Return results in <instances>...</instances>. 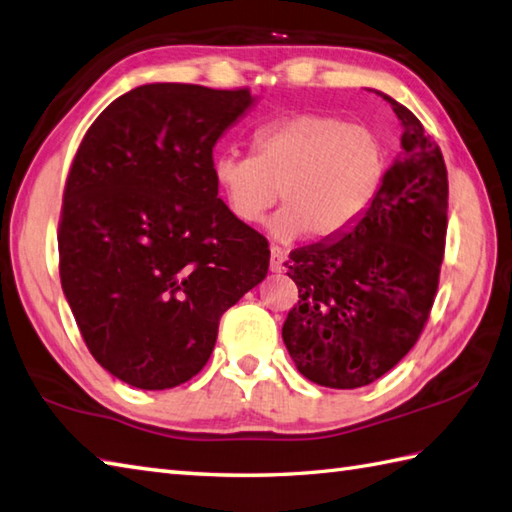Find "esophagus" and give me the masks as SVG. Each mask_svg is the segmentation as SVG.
I'll use <instances>...</instances> for the list:
<instances>
[{"mask_svg": "<svg viewBox=\"0 0 512 512\" xmlns=\"http://www.w3.org/2000/svg\"><path fill=\"white\" fill-rule=\"evenodd\" d=\"M284 262H286V250L279 246L270 248V270H273V273H282Z\"/></svg>", "mask_w": 512, "mask_h": 512, "instance_id": "obj_1", "label": "esophagus"}]
</instances>
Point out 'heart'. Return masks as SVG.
<instances>
[{"instance_id":"b5f03b06","label":"heart","mask_w":512,"mask_h":512,"mask_svg":"<svg viewBox=\"0 0 512 512\" xmlns=\"http://www.w3.org/2000/svg\"><path fill=\"white\" fill-rule=\"evenodd\" d=\"M388 150L364 124L326 113H299L259 126L253 155L219 153L210 175L235 219L262 222L277 195L286 204L268 222L290 242L335 239L353 228L384 186Z\"/></svg>"}]
</instances>
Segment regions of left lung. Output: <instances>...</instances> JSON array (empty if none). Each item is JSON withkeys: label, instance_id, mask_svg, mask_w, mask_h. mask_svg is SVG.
<instances>
[{"label": "left lung", "instance_id": "obj_1", "mask_svg": "<svg viewBox=\"0 0 512 512\" xmlns=\"http://www.w3.org/2000/svg\"><path fill=\"white\" fill-rule=\"evenodd\" d=\"M382 95L402 122V153L362 219L335 239L295 248L299 288L282 328L299 373L328 388H362L410 348L435 302L446 242L448 175L422 122Z\"/></svg>", "mask_w": 512, "mask_h": 512}]
</instances>
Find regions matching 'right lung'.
<instances>
[{"mask_svg":"<svg viewBox=\"0 0 512 512\" xmlns=\"http://www.w3.org/2000/svg\"><path fill=\"white\" fill-rule=\"evenodd\" d=\"M255 102L246 88L144 84L77 150L59 275L90 355L128 386L195 377L219 317L268 273V242L233 217L210 175L217 139Z\"/></svg>","mask_w":512,"mask_h":512,"instance_id":"obj_1","label":"right lung"}]
</instances>
